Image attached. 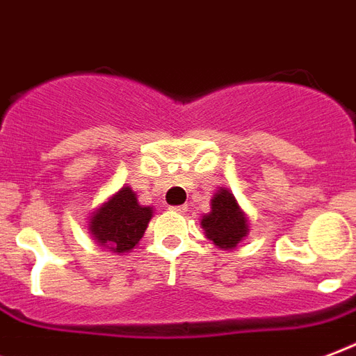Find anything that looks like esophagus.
<instances>
[{
    "instance_id": "34e87169",
    "label": "esophagus",
    "mask_w": 356,
    "mask_h": 356,
    "mask_svg": "<svg viewBox=\"0 0 356 356\" xmlns=\"http://www.w3.org/2000/svg\"><path fill=\"white\" fill-rule=\"evenodd\" d=\"M170 209H172L175 213H186L187 206H186V204H184V206H172V208H170Z\"/></svg>"
}]
</instances>
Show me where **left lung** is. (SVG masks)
Segmentation results:
<instances>
[{"instance_id":"obj_1","label":"left lung","mask_w":356,"mask_h":356,"mask_svg":"<svg viewBox=\"0 0 356 356\" xmlns=\"http://www.w3.org/2000/svg\"><path fill=\"white\" fill-rule=\"evenodd\" d=\"M202 228L219 249H234L249 230L243 211L227 189H221L211 198V211L202 217Z\"/></svg>"}]
</instances>
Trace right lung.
Masks as SVG:
<instances>
[{
    "mask_svg": "<svg viewBox=\"0 0 356 356\" xmlns=\"http://www.w3.org/2000/svg\"><path fill=\"white\" fill-rule=\"evenodd\" d=\"M150 219L152 208L139 206L135 193L122 187L92 216L90 232L113 252H128L139 243Z\"/></svg>",
    "mask_w": 356,
    "mask_h": 356,
    "instance_id": "add662e5",
    "label": "right lung"
}]
</instances>
